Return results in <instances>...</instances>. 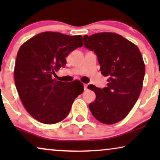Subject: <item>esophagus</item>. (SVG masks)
I'll return each instance as SVG.
<instances>
[{
    "label": "esophagus",
    "mask_w": 160,
    "mask_h": 160,
    "mask_svg": "<svg viewBox=\"0 0 160 160\" xmlns=\"http://www.w3.org/2000/svg\"><path fill=\"white\" fill-rule=\"evenodd\" d=\"M87 87H88V84H84V90H87Z\"/></svg>",
    "instance_id": "obj_1"
}]
</instances>
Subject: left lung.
Segmentation results:
<instances>
[{
	"label": "left lung",
	"instance_id": "obj_1",
	"mask_svg": "<svg viewBox=\"0 0 160 160\" xmlns=\"http://www.w3.org/2000/svg\"><path fill=\"white\" fill-rule=\"evenodd\" d=\"M84 46L97 54L102 76H108L107 87L89 85L95 101L89 104L94 117L106 124L124 119L141 92L145 64L138 47L119 34L103 32L84 36Z\"/></svg>",
	"mask_w": 160,
	"mask_h": 160
}]
</instances>
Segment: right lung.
I'll return each instance as SVG.
<instances>
[{
	"label": "right lung",
	"instance_id": "1",
	"mask_svg": "<svg viewBox=\"0 0 160 160\" xmlns=\"http://www.w3.org/2000/svg\"><path fill=\"white\" fill-rule=\"evenodd\" d=\"M82 46L80 35L43 32L19 48L14 67L15 85L24 107L41 123L53 124L64 119L75 98L84 91L79 81L65 84L53 78L55 71L65 66V58Z\"/></svg>",
	"mask_w": 160,
	"mask_h": 160
}]
</instances>
